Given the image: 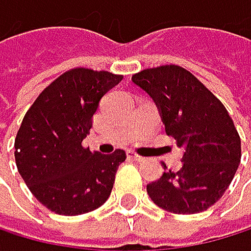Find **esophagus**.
I'll return each instance as SVG.
<instances>
[{"label":"esophagus","instance_id":"obj_1","mask_svg":"<svg viewBox=\"0 0 251 251\" xmlns=\"http://www.w3.org/2000/svg\"><path fill=\"white\" fill-rule=\"evenodd\" d=\"M126 155H128V158L129 159H132V161H137V162H140V161H144V158L143 156H140V155H137V153H134V152H126Z\"/></svg>","mask_w":251,"mask_h":251}]
</instances>
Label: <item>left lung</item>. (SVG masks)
<instances>
[{"mask_svg":"<svg viewBox=\"0 0 251 251\" xmlns=\"http://www.w3.org/2000/svg\"><path fill=\"white\" fill-rule=\"evenodd\" d=\"M155 102L167 135L184 151L179 172L148 185L155 205L175 214L206 211L225 194L241 161V140L221 103L179 66H161L132 76Z\"/></svg>","mask_w":251,"mask_h":251,"instance_id":"1","label":"left lung"}]
</instances>
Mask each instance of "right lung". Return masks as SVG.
Segmentation results:
<instances>
[{"mask_svg": "<svg viewBox=\"0 0 251 251\" xmlns=\"http://www.w3.org/2000/svg\"><path fill=\"white\" fill-rule=\"evenodd\" d=\"M122 75L72 69L58 76L26 111L15 140L19 175L34 197L60 215L95 211L111 194L125 151L82 148L102 96Z\"/></svg>", "mask_w": 251, "mask_h": 251, "instance_id": "1", "label": "right lung"}]
</instances>
